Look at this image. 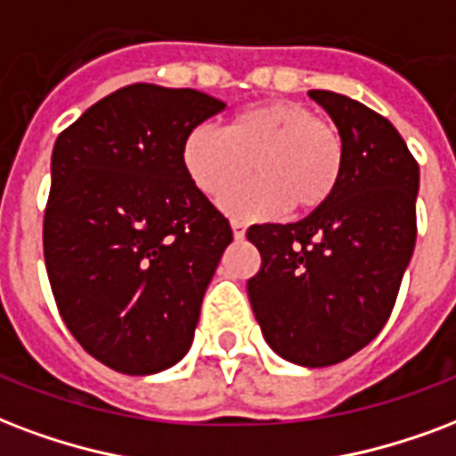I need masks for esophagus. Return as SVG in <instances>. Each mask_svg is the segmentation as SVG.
I'll return each instance as SVG.
<instances>
[{
	"label": "esophagus",
	"instance_id": "obj_1",
	"mask_svg": "<svg viewBox=\"0 0 456 456\" xmlns=\"http://www.w3.org/2000/svg\"><path fill=\"white\" fill-rule=\"evenodd\" d=\"M232 232H234L236 239H243V234H246V222L232 220Z\"/></svg>",
	"mask_w": 456,
	"mask_h": 456
}]
</instances>
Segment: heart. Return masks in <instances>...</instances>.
Masks as SVG:
<instances>
[{
	"label": "heart",
	"mask_w": 456,
	"mask_h": 456,
	"mask_svg": "<svg viewBox=\"0 0 456 456\" xmlns=\"http://www.w3.org/2000/svg\"><path fill=\"white\" fill-rule=\"evenodd\" d=\"M182 165L203 196L220 200L256 171L251 187L232 194L224 208L246 217H267L291 205L313 213L339 189L344 141L339 128L311 107L267 100L236 112L224 128L196 126L182 145Z\"/></svg>",
	"instance_id": "1"
}]
</instances>
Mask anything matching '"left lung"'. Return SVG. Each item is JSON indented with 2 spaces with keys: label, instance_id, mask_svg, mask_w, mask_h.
Wrapping results in <instances>:
<instances>
[{
  "label": "left lung",
  "instance_id": "obj_1",
  "mask_svg": "<svg viewBox=\"0 0 456 456\" xmlns=\"http://www.w3.org/2000/svg\"><path fill=\"white\" fill-rule=\"evenodd\" d=\"M308 95L342 134V182L304 220L248 227L260 251L248 298L274 352L322 368L373 342L390 318L416 243L419 162L370 107L330 90Z\"/></svg>",
  "mask_w": 456,
  "mask_h": 456
}]
</instances>
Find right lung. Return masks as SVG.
Returning a JSON list of instances; mask_svg holds the SVG:
<instances>
[{"label": "right lung", "instance_id": "add662e5", "mask_svg": "<svg viewBox=\"0 0 456 456\" xmlns=\"http://www.w3.org/2000/svg\"><path fill=\"white\" fill-rule=\"evenodd\" d=\"M224 107L198 90L134 83L54 143L47 277L69 332L112 370L159 373L191 349L232 227L189 179L182 145Z\"/></svg>", "mask_w": 456, "mask_h": 456}]
</instances>
